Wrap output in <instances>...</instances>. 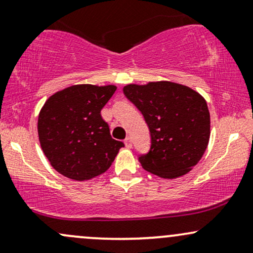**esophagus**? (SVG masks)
Here are the masks:
<instances>
[{
	"instance_id": "1",
	"label": "esophagus",
	"mask_w": 253,
	"mask_h": 253,
	"mask_svg": "<svg viewBox=\"0 0 253 253\" xmlns=\"http://www.w3.org/2000/svg\"><path fill=\"white\" fill-rule=\"evenodd\" d=\"M125 145H126L127 149H132V139H130L129 136H127V138L125 139Z\"/></svg>"
}]
</instances>
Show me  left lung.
Listing matches in <instances>:
<instances>
[{
	"instance_id": "1",
	"label": "left lung",
	"mask_w": 253,
	"mask_h": 253,
	"mask_svg": "<svg viewBox=\"0 0 253 253\" xmlns=\"http://www.w3.org/2000/svg\"><path fill=\"white\" fill-rule=\"evenodd\" d=\"M124 94L140 110L150 129V151L139 156L141 167L169 179L189 172L210 141L211 117L205 98L168 81L128 84Z\"/></svg>"
}]
</instances>
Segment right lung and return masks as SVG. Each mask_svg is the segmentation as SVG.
I'll return each mask as SVG.
<instances>
[{
  "instance_id": "1",
  "label": "right lung",
  "mask_w": 253,
  "mask_h": 253,
  "mask_svg": "<svg viewBox=\"0 0 253 253\" xmlns=\"http://www.w3.org/2000/svg\"><path fill=\"white\" fill-rule=\"evenodd\" d=\"M115 85L78 84L46 101L38 119L42 149L54 170L68 178L85 181L106 172L123 141L112 138L101 109Z\"/></svg>"
}]
</instances>
